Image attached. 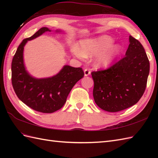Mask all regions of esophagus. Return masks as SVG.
<instances>
[{"label": "esophagus", "mask_w": 158, "mask_h": 158, "mask_svg": "<svg viewBox=\"0 0 158 158\" xmlns=\"http://www.w3.org/2000/svg\"><path fill=\"white\" fill-rule=\"evenodd\" d=\"M90 73H91V71H90L89 69H85L84 70V75L85 77L89 75Z\"/></svg>", "instance_id": "esophagus-1"}]
</instances>
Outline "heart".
<instances>
[{
    "label": "heart",
    "instance_id": "1",
    "mask_svg": "<svg viewBox=\"0 0 158 158\" xmlns=\"http://www.w3.org/2000/svg\"><path fill=\"white\" fill-rule=\"evenodd\" d=\"M113 43V39L107 35L83 39L78 43V46L73 47L71 52L80 59L96 56L95 64L98 67H106L114 61L121 50L119 45H112Z\"/></svg>",
    "mask_w": 158,
    "mask_h": 158
}]
</instances>
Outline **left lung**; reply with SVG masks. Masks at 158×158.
Instances as JSON below:
<instances>
[{
  "label": "left lung",
  "instance_id": "obj_1",
  "mask_svg": "<svg viewBox=\"0 0 158 158\" xmlns=\"http://www.w3.org/2000/svg\"><path fill=\"white\" fill-rule=\"evenodd\" d=\"M125 57L109 69L92 72L93 96L100 109L117 112L139 102L145 92L149 61L138 40L129 36Z\"/></svg>",
  "mask_w": 158,
  "mask_h": 158
}]
</instances>
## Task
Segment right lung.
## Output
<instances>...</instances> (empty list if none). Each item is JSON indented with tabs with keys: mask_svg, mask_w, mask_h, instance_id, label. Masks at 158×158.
<instances>
[{
	"mask_svg": "<svg viewBox=\"0 0 158 158\" xmlns=\"http://www.w3.org/2000/svg\"><path fill=\"white\" fill-rule=\"evenodd\" d=\"M46 32L43 27L32 36L23 39L17 49L11 64V81L18 98L36 111L51 113L64 105L70 90L84 76L81 68L64 65L58 73L47 78H36L30 74L23 61V49L28 41L39 37ZM56 32H62L56 30Z\"/></svg>",
	"mask_w": 158,
	"mask_h": 158,
	"instance_id": "1",
	"label": "right lung"
}]
</instances>
